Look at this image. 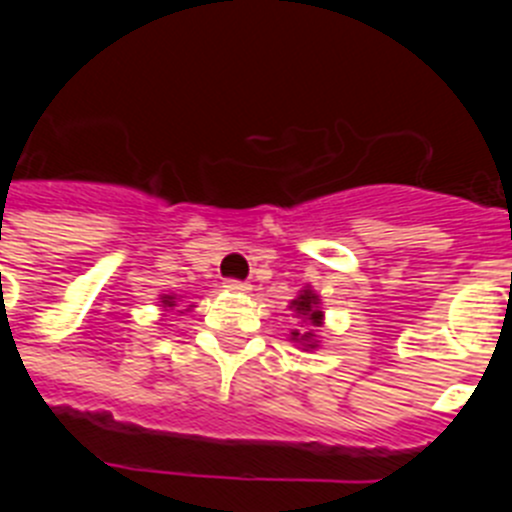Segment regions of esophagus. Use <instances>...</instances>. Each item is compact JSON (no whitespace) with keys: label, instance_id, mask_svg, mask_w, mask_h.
<instances>
[{"label":"esophagus","instance_id":"esophagus-1","mask_svg":"<svg viewBox=\"0 0 512 512\" xmlns=\"http://www.w3.org/2000/svg\"><path fill=\"white\" fill-rule=\"evenodd\" d=\"M225 289L233 292V295H246V292H251V284L238 282V279H228V282H225Z\"/></svg>","mask_w":512,"mask_h":512}]
</instances>
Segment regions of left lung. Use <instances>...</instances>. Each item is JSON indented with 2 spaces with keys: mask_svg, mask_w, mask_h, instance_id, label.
Returning a JSON list of instances; mask_svg holds the SVG:
<instances>
[{
  "mask_svg": "<svg viewBox=\"0 0 512 512\" xmlns=\"http://www.w3.org/2000/svg\"><path fill=\"white\" fill-rule=\"evenodd\" d=\"M292 310L297 312L302 318V323H310L312 328H320L323 325V310H320V297L312 292L310 287H305L300 292V295L292 300ZM289 341L300 343L305 351H310V348H318V338H315V330H292V336H289Z\"/></svg>",
  "mask_w": 512,
  "mask_h": 512,
  "instance_id": "obj_1",
  "label": "left lung"
}]
</instances>
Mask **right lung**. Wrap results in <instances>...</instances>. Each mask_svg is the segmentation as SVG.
<instances>
[{
  "mask_svg": "<svg viewBox=\"0 0 512 512\" xmlns=\"http://www.w3.org/2000/svg\"><path fill=\"white\" fill-rule=\"evenodd\" d=\"M176 305V297L174 295H164L161 297V307H174ZM192 307V305H189Z\"/></svg>",
  "mask_w": 512,
  "mask_h": 512,
  "instance_id": "obj_1",
  "label": "right lung"
}]
</instances>
